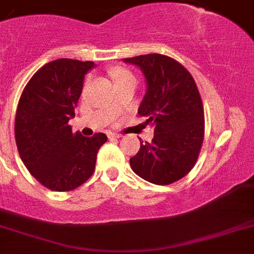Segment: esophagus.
Instances as JSON below:
<instances>
[{
    "instance_id": "1",
    "label": "esophagus",
    "mask_w": 254,
    "mask_h": 254,
    "mask_svg": "<svg viewBox=\"0 0 254 254\" xmlns=\"http://www.w3.org/2000/svg\"><path fill=\"white\" fill-rule=\"evenodd\" d=\"M107 136H108V138L110 139H113V138H121V134L120 133H115V132H108L107 133Z\"/></svg>"
}]
</instances>
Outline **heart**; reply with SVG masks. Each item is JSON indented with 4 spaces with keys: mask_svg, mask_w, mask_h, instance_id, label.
<instances>
[{
    "mask_svg": "<svg viewBox=\"0 0 254 254\" xmlns=\"http://www.w3.org/2000/svg\"><path fill=\"white\" fill-rule=\"evenodd\" d=\"M111 76L113 77V79L116 81L117 86L125 83H136V77L132 73L129 69L125 68V67H115V68L111 69Z\"/></svg>",
    "mask_w": 254,
    "mask_h": 254,
    "instance_id": "obj_1",
    "label": "heart"
}]
</instances>
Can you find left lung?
Instances as JSON below:
<instances>
[{"label": "left lung", "instance_id": "obj_1", "mask_svg": "<svg viewBox=\"0 0 254 254\" xmlns=\"http://www.w3.org/2000/svg\"><path fill=\"white\" fill-rule=\"evenodd\" d=\"M138 66L147 92L138 115L154 127L152 142L141 141L129 159L137 176L154 185H171L185 177L197 162L204 138V112L192 74L171 57L149 53L123 59Z\"/></svg>", "mask_w": 254, "mask_h": 254}]
</instances>
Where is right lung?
Instances as JSON below:
<instances>
[{
  "instance_id": "1",
  "label": "right lung",
  "mask_w": 254,
  "mask_h": 254,
  "mask_svg": "<svg viewBox=\"0 0 254 254\" xmlns=\"http://www.w3.org/2000/svg\"><path fill=\"white\" fill-rule=\"evenodd\" d=\"M92 61L60 59L41 67L23 88L14 118V138L21 159L42 186L68 192L95 172L105 133H73L74 116L87 71Z\"/></svg>"
}]
</instances>
